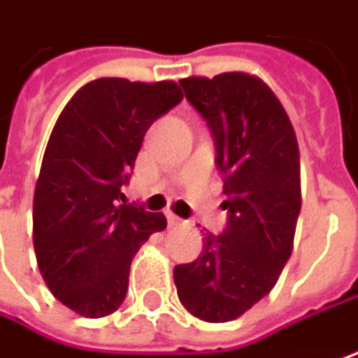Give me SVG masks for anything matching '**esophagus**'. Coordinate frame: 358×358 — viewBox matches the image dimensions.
Masks as SVG:
<instances>
[{"instance_id": "34e87169", "label": "esophagus", "mask_w": 358, "mask_h": 358, "mask_svg": "<svg viewBox=\"0 0 358 358\" xmlns=\"http://www.w3.org/2000/svg\"><path fill=\"white\" fill-rule=\"evenodd\" d=\"M168 223H170V225H182V227H190V225H192L190 221L180 219V217H176L174 213H168Z\"/></svg>"}]
</instances>
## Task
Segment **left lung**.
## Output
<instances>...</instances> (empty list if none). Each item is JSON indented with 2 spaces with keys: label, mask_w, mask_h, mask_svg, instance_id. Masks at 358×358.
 <instances>
[{
  "label": "left lung",
  "mask_w": 358,
  "mask_h": 358,
  "mask_svg": "<svg viewBox=\"0 0 358 358\" xmlns=\"http://www.w3.org/2000/svg\"><path fill=\"white\" fill-rule=\"evenodd\" d=\"M207 122L223 180L227 225L203 234V252L174 268L180 303L205 322H229L264 299L289 262L301 211L293 124L264 82L248 73L180 80Z\"/></svg>",
  "instance_id": "left-lung-1"
}]
</instances>
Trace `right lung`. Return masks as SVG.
Listing matches in <instances>:
<instances>
[{
    "label": "right lung",
    "instance_id": "obj_1",
    "mask_svg": "<svg viewBox=\"0 0 358 358\" xmlns=\"http://www.w3.org/2000/svg\"><path fill=\"white\" fill-rule=\"evenodd\" d=\"M180 102L174 82L100 78L69 100L50 133L32 240L50 293L80 315L120 308L133 256L168 225L162 213L120 201L147 129Z\"/></svg>",
    "mask_w": 358,
    "mask_h": 358
}]
</instances>
